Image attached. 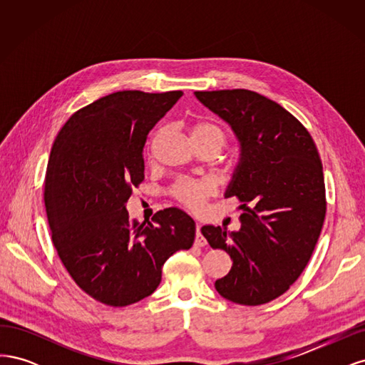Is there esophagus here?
I'll use <instances>...</instances> for the list:
<instances>
[{
    "label": "esophagus",
    "mask_w": 365,
    "mask_h": 365,
    "mask_svg": "<svg viewBox=\"0 0 365 365\" xmlns=\"http://www.w3.org/2000/svg\"><path fill=\"white\" fill-rule=\"evenodd\" d=\"M195 244L196 245H200V247H204L207 242H205V239H204V236H202V233H201V225L200 224H196V237H195Z\"/></svg>",
    "instance_id": "obj_1"
}]
</instances>
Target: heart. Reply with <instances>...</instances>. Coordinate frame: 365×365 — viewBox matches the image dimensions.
I'll return each instance as SVG.
<instances>
[{"label":"heart","mask_w":365,"mask_h":365,"mask_svg":"<svg viewBox=\"0 0 365 365\" xmlns=\"http://www.w3.org/2000/svg\"><path fill=\"white\" fill-rule=\"evenodd\" d=\"M190 135L193 143L197 145H213L219 150L224 148L227 135L224 129L212 123V121L200 120L190 126ZM213 187L205 181L181 180L173 185L172 195L175 200L190 210H200L207 197L212 195Z\"/></svg>","instance_id":"obj_1"}]
</instances>
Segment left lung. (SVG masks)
Masks as SVG:
<instances>
[{
  "label": "left lung",
  "instance_id": "1",
  "mask_svg": "<svg viewBox=\"0 0 365 365\" xmlns=\"http://www.w3.org/2000/svg\"><path fill=\"white\" fill-rule=\"evenodd\" d=\"M225 120L240 158L225 192L242 202L240 230L204 225L212 248L233 267L215 288L227 300L259 306L289 289L311 259L326 216L323 164L307 129L283 106L250 90L196 91Z\"/></svg>",
  "mask_w": 365,
  "mask_h": 365
}]
</instances>
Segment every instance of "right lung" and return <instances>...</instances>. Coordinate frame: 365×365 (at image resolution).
I'll list each match as a JSON object with an SVG mask.
<instances>
[{
    "mask_svg": "<svg viewBox=\"0 0 365 365\" xmlns=\"http://www.w3.org/2000/svg\"><path fill=\"white\" fill-rule=\"evenodd\" d=\"M181 96H105L74 113L53 143L43 190L53 245L76 284L103 304L149 297L164 262L193 245L195 220L182 210H160L148 224L126 210L145 180L149 130Z\"/></svg>",
    "mask_w": 365,
    "mask_h": 365,
    "instance_id": "obj_1",
    "label": "right lung"
}]
</instances>
